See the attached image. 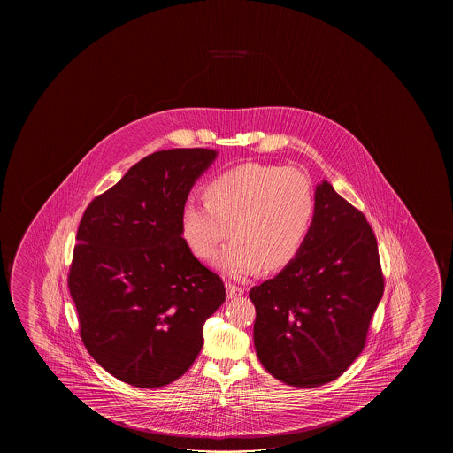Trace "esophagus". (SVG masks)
I'll return each mask as SVG.
<instances>
[{
	"label": "esophagus",
	"mask_w": 453,
	"mask_h": 453,
	"mask_svg": "<svg viewBox=\"0 0 453 453\" xmlns=\"http://www.w3.org/2000/svg\"><path fill=\"white\" fill-rule=\"evenodd\" d=\"M245 288L235 286V284H232V282L226 284V292H227V297L229 298L240 297V296L245 294Z\"/></svg>",
	"instance_id": "obj_1"
}]
</instances>
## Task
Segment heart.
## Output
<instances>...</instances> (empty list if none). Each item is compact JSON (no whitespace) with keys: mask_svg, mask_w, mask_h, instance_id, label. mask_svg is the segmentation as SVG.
<instances>
[{"mask_svg":"<svg viewBox=\"0 0 453 453\" xmlns=\"http://www.w3.org/2000/svg\"><path fill=\"white\" fill-rule=\"evenodd\" d=\"M208 202L188 201L180 227L196 257L210 260L234 238L216 267L234 278L280 270L296 259L311 230L316 196L310 177L273 164L246 163L216 175L203 188Z\"/></svg>","mask_w":453,"mask_h":453,"instance_id":"obj_1","label":"heart"}]
</instances>
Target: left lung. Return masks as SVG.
<instances>
[{
	"label": "left lung",
	"instance_id": "obj_1",
	"mask_svg": "<svg viewBox=\"0 0 453 453\" xmlns=\"http://www.w3.org/2000/svg\"><path fill=\"white\" fill-rule=\"evenodd\" d=\"M314 196L316 216L296 259L250 290L260 364L300 388L348 370L384 294L378 242L364 213L326 180Z\"/></svg>",
	"mask_w": 453,
	"mask_h": 453
}]
</instances>
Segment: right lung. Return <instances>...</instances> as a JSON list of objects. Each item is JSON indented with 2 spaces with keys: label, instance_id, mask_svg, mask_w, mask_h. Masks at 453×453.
Returning a JSON list of instances; mask_svg holds the SVG:
<instances>
[{
  "label": "right lung",
  "instance_id": "right-lung-1",
  "mask_svg": "<svg viewBox=\"0 0 453 453\" xmlns=\"http://www.w3.org/2000/svg\"><path fill=\"white\" fill-rule=\"evenodd\" d=\"M216 150L156 151L89 203L67 284L89 356L141 388L183 376L203 346V324L224 303L218 274L196 259L180 215Z\"/></svg>",
  "mask_w": 453,
  "mask_h": 453
}]
</instances>
